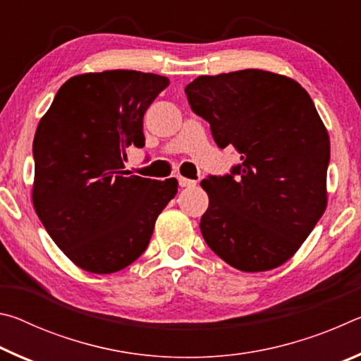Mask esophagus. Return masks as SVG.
Here are the masks:
<instances>
[{
  "mask_svg": "<svg viewBox=\"0 0 361 361\" xmlns=\"http://www.w3.org/2000/svg\"><path fill=\"white\" fill-rule=\"evenodd\" d=\"M178 185L181 188H192V186H195V181L185 178V176H178Z\"/></svg>",
  "mask_w": 361,
  "mask_h": 361,
  "instance_id": "34e87169",
  "label": "esophagus"
}]
</instances>
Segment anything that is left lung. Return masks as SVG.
I'll list each match as a JSON object with an SVG mask.
<instances>
[{
	"mask_svg": "<svg viewBox=\"0 0 361 361\" xmlns=\"http://www.w3.org/2000/svg\"><path fill=\"white\" fill-rule=\"evenodd\" d=\"M185 92L219 148L232 145L242 161L200 183L207 245L243 272L282 266L328 202L329 137L312 99L295 79L264 70L199 76Z\"/></svg>",
	"mask_w": 361,
	"mask_h": 361,
	"instance_id": "1",
	"label": "left lung"
}]
</instances>
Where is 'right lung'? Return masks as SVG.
I'll use <instances>...</instances> for the list:
<instances>
[{
  "label": "right lung",
  "mask_w": 361,
  "mask_h": 361,
  "mask_svg": "<svg viewBox=\"0 0 361 361\" xmlns=\"http://www.w3.org/2000/svg\"><path fill=\"white\" fill-rule=\"evenodd\" d=\"M169 78L135 70L70 78L33 140L32 199L49 235L78 267L113 274L146 247L156 219L178 192L124 170L126 149L143 148V116Z\"/></svg>",
  "instance_id": "obj_1"
}]
</instances>
